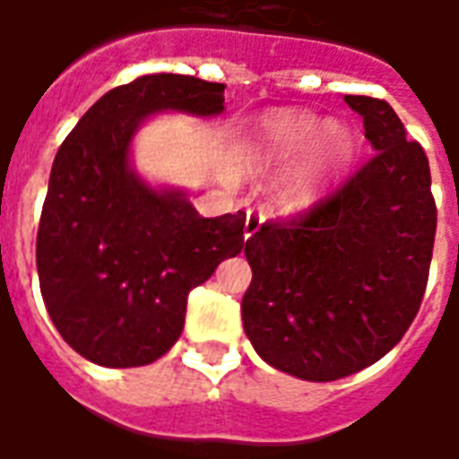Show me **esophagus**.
<instances>
[{
	"mask_svg": "<svg viewBox=\"0 0 459 459\" xmlns=\"http://www.w3.org/2000/svg\"><path fill=\"white\" fill-rule=\"evenodd\" d=\"M260 223H263V216H258V213L248 211V216H246V229H243V236H246V238H250L253 233H258Z\"/></svg>",
	"mask_w": 459,
	"mask_h": 459,
	"instance_id": "34e87169",
	"label": "esophagus"
}]
</instances>
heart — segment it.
Masks as SVG:
<instances>
[{"label":"heart","mask_w":459,"mask_h":459,"mask_svg":"<svg viewBox=\"0 0 459 459\" xmlns=\"http://www.w3.org/2000/svg\"><path fill=\"white\" fill-rule=\"evenodd\" d=\"M246 150L253 171H280L275 201L298 213L315 206L354 160L356 134L339 120L322 122L305 110H273L248 130Z\"/></svg>","instance_id":"obj_1"}]
</instances>
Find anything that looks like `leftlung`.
I'll return each instance as SVG.
<instances>
[{
  "label": "left lung",
  "instance_id": "obj_1",
  "mask_svg": "<svg viewBox=\"0 0 459 459\" xmlns=\"http://www.w3.org/2000/svg\"><path fill=\"white\" fill-rule=\"evenodd\" d=\"M344 100L364 117L374 157L312 209L246 240L243 329L263 361L305 381H337L388 354L420 309L433 258L423 147L385 100Z\"/></svg>",
  "mask_w": 459,
  "mask_h": 459
}]
</instances>
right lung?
Masks as SVG:
<instances>
[{
	"mask_svg": "<svg viewBox=\"0 0 459 459\" xmlns=\"http://www.w3.org/2000/svg\"><path fill=\"white\" fill-rule=\"evenodd\" d=\"M223 83L142 75L105 93L56 154L36 236V268L58 334L108 368L157 361L179 339L186 298L243 248L246 213L204 219L181 191L130 169L152 113H223Z\"/></svg>",
	"mask_w": 459,
	"mask_h": 459,
	"instance_id": "obj_1",
	"label": "right lung"
}]
</instances>
